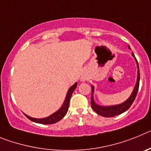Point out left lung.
Listing matches in <instances>:
<instances>
[{"instance_id":"1","label":"left lung","mask_w":151,"mask_h":151,"mask_svg":"<svg viewBox=\"0 0 151 151\" xmlns=\"http://www.w3.org/2000/svg\"><path fill=\"white\" fill-rule=\"evenodd\" d=\"M129 48L130 49V47L129 46ZM132 55L134 57V54H132ZM135 60L137 62V66H138V77H137V82L135 84V86L134 88L132 93L130 97L128 98L125 102L122 104L117 105H113V106H100L97 105L94 101V86H91V104L92 109L94 112L99 114L100 116L104 117H113L115 116L119 115L121 113H124L127 110H129V107L132 106V104L134 102L137 93H138V88H139V82H140V73H139V66H138V63L135 58Z\"/></svg>"}]
</instances>
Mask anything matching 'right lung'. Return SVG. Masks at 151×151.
<instances>
[{
    "mask_svg": "<svg viewBox=\"0 0 151 151\" xmlns=\"http://www.w3.org/2000/svg\"><path fill=\"white\" fill-rule=\"evenodd\" d=\"M77 86V82L74 84L73 86L69 88V89L68 90L67 94H66V99L64 101L63 104V106L60 108L59 110H57V112H55L54 113H53L52 115L46 117V118H43V119H35V118H32V117H30L29 116L26 115V117H27L29 119H30L31 121H32V122H36V123H40V124H54L56 123V122H59L60 119H62L65 115L66 114L68 111V108H69V101H70V98H71V96L73 94V91L76 89Z\"/></svg>",
    "mask_w": 151,
    "mask_h": 151,
    "instance_id": "obj_1",
    "label": "right lung"
}]
</instances>
